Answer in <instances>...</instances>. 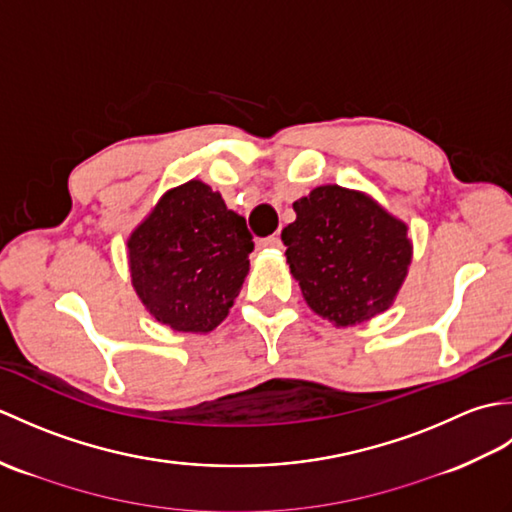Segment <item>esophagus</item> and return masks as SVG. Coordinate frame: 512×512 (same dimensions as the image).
Masks as SVG:
<instances>
[{"mask_svg": "<svg viewBox=\"0 0 512 512\" xmlns=\"http://www.w3.org/2000/svg\"><path fill=\"white\" fill-rule=\"evenodd\" d=\"M262 248H279L281 246V237L279 235H268L264 239H259L257 242Z\"/></svg>", "mask_w": 512, "mask_h": 512, "instance_id": "1", "label": "esophagus"}]
</instances>
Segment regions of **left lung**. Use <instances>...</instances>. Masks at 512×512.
<instances>
[{"label": "left lung", "instance_id": "8db88e82", "mask_svg": "<svg viewBox=\"0 0 512 512\" xmlns=\"http://www.w3.org/2000/svg\"><path fill=\"white\" fill-rule=\"evenodd\" d=\"M292 209L297 220L281 239L308 306L339 328L385 312L411 264L407 224L339 184L312 189Z\"/></svg>", "mask_w": 512, "mask_h": 512}]
</instances>
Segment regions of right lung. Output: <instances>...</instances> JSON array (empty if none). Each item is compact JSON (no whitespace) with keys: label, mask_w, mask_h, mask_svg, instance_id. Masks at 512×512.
<instances>
[{"label":"right lung","mask_w":512,"mask_h":512,"mask_svg":"<svg viewBox=\"0 0 512 512\" xmlns=\"http://www.w3.org/2000/svg\"><path fill=\"white\" fill-rule=\"evenodd\" d=\"M129 273L151 317L176 332L220 325L248 275L253 235L209 184L167 191L127 239Z\"/></svg>","instance_id":"1"}]
</instances>
